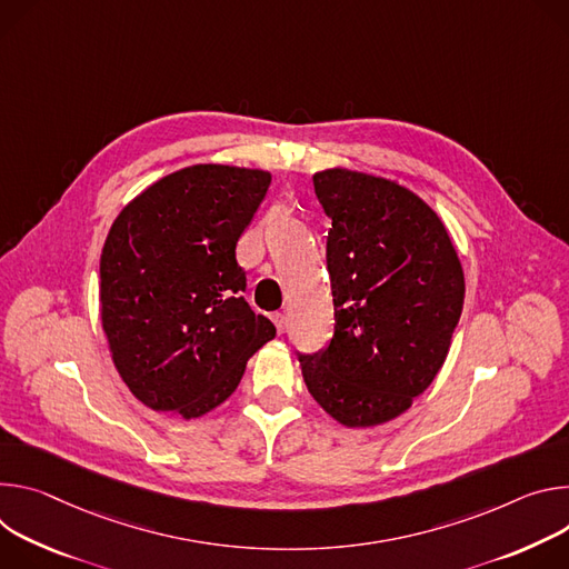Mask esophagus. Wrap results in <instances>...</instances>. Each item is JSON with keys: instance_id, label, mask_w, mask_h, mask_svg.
Wrapping results in <instances>:
<instances>
[{"instance_id": "esophagus-1", "label": "esophagus", "mask_w": 569, "mask_h": 569, "mask_svg": "<svg viewBox=\"0 0 569 569\" xmlns=\"http://www.w3.org/2000/svg\"><path fill=\"white\" fill-rule=\"evenodd\" d=\"M271 321L276 323V328H278V332H280V335L287 330V317H284L282 311H276V313H271Z\"/></svg>"}]
</instances>
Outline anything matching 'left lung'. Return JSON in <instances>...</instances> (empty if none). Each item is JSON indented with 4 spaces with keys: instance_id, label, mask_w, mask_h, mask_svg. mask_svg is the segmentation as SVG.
Instances as JSON below:
<instances>
[{
    "instance_id": "8db88e82",
    "label": "left lung",
    "mask_w": 569,
    "mask_h": 569,
    "mask_svg": "<svg viewBox=\"0 0 569 569\" xmlns=\"http://www.w3.org/2000/svg\"><path fill=\"white\" fill-rule=\"evenodd\" d=\"M332 219L335 337L300 355L307 391L343 427L402 416L443 368L466 280L440 217L405 184L332 167L313 173Z\"/></svg>"
}]
</instances>
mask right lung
Returning <instances> with one entry per match:
<instances>
[{"label":"right lung","instance_id":"obj_1","mask_svg":"<svg viewBox=\"0 0 569 569\" xmlns=\"http://www.w3.org/2000/svg\"><path fill=\"white\" fill-rule=\"evenodd\" d=\"M271 173L232 164L171 171L123 206L101 250V326L112 363L153 411L192 420L223 405L276 337L243 300L234 248Z\"/></svg>","mask_w":569,"mask_h":569}]
</instances>
